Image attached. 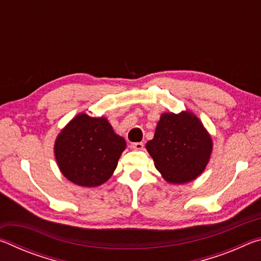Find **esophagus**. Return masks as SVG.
I'll use <instances>...</instances> for the list:
<instances>
[{
  "label": "esophagus",
  "instance_id": "1",
  "mask_svg": "<svg viewBox=\"0 0 261 261\" xmlns=\"http://www.w3.org/2000/svg\"><path fill=\"white\" fill-rule=\"evenodd\" d=\"M131 148L137 149V151H140V149L144 148V144L143 143H134V144H131Z\"/></svg>",
  "mask_w": 261,
  "mask_h": 261
}]
</instances>
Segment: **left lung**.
<instances>
[{
  "label": "left lung",
  "mask_w": 261,
  "mask_h": 261,
  "mask_svg": "<svg viewBox=\"0 0 261 261\" xmlns=\"http://www.w3.org/2000/svg\"><path fill=\"white\" fill-rule=\"evenodd\" d=\"M146 149L167 182L184 184L205 170L213 141L199 118L189 110L165 113Z\"/></svg>",
  "instance_id": "obj_1"
}]
</instances>
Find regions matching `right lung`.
Returning a JSON list of instances; mask_svg holds the SVG:
<instances>
[{
    "mask_svg": "<svg viewBox=\"0 0 261 261\" xmlns=\"http://www.w3.org/2000/svg\"><path fill=\"white\" fill-rule=\"evenodd\" d=\"M125 147L124 138L115 134L107 118L82 113L57 136L54 153L61 173L70 182L94 188L112 177Z\"/></svg>",
    "mask_w": 261,
    "mask_h": 261,
    "instance_id": "1",
    "label": "right lung"
}]
</instances>
